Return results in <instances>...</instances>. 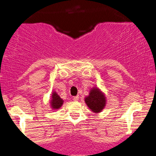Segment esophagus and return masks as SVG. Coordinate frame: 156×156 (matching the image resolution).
Here are the masks:
<instances>
[{
	"mask_svg": "<svg viewBox=\"0 0 156 156\" xmlns=\"http://www.w3.org/2000/svg\"><path fill=\"white\" fill-rule=\"evenodd\" d=\"M78 100H79V97L78 96H75V97H73V100H75V101H78Z\"/></svg>",
	"mask_w": 156,
	"mask_h": 156,
	"instance_id": "obj_1",
	"label": "esophagus"
}]
</instances>
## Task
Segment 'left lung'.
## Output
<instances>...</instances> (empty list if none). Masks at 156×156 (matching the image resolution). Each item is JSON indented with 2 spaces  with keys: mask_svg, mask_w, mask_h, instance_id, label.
<instances>
[{
  "mask_svg": "<svg viewBox=\"0 0 156 156\" xmlns=\"http://www.w3.org/2000/svg\"><path fill=\"white\" fill-rule=\"evenodd\" d=\"M84 102L87 107L96 114L103 112L107 103L105 94L97 86H94L90 90L89 95L85 97Z\"/></svg>",
  "mask_w": 156,
  "mask_h": 156,
  "instance_id": "8db88e82",
  "label": "left lung"
}]
</instances>
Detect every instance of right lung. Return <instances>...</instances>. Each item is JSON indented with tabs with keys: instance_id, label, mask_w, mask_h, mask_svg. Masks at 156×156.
Here are the masks:
<instances>
[{
	"instance_id": "1",
	"label": "right lung",
	"mask_w": 156,
	"mask_h": 156,
	"mask_svg": "<svg viewBox=\"0 0 156 156\" xmlns=\"http://www.w3.org/2000/svg\"><path fill=\"white\" fill-rule=\"evenodd\" d=\"M49 103H50V107L51 108V109L57 110L62 107V104L64 103V100L59 97V95L56 91L53 90L51 94Z\"/></svg>"
}]
</instances>
